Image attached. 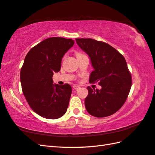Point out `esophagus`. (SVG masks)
Instances as JSON below:
<instances>
[{"instance_id": "obj_1", "label": "esophagus", "mask_w": 155, "mask_h": 155, "mask_svg": "<svg viewBox=\"0 0 155 155\" xmlns=\"http://www.w3.org/2000/svg\"><path fill=\"white\" fill-rule=\"evenodd\" d=\"M73 88L74 89H75V90H78V89H79L80 88V86L79 85H77V84H74V85H73Z\"/></svg>"}]
</instances>
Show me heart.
<instances>
[{
  "label": "heart",
  "mask_w": 155,
  "mask_h": 155,
  "mask_svg": "<svg viewBox=\"0 0 155 155\" xmlns=\"http://www.w3.org/2000/svg\"><path fill=\"white\" fill-rule=\"evenodd\" d=\"M81 54H83V53H81V52H77V53L76 54V56H77H77H79V55H81Z\"/></svg>",
  "instance_id": "1"
}]
</instances>
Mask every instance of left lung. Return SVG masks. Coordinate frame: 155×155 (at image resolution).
<instances>
[{
  "label": "left lung",
  "instance_id": "1",
  "mask_svg": "<svg viewBox=\"0 0 155 155\" xmlns=\"http://www.w3.org/2000/svg\"><path fill=\"white\" fill-rule=\"evenodd\" d=\"M77 45L91 58L94 71L89 82L101 85V90L88 87L84 104L95 117H106L116 113L127 101L132 77L124 57L106 42L93 38H76Z\"/></svg>",
  "mask_w": 155,
  "mask_h": 155
}]
</instances>
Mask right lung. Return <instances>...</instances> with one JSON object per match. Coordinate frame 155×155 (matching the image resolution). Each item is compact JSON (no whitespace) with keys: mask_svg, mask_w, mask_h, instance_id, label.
<instances>
[{"mask_svg":"<svg viewBox=\"0 0 155 155\" xmlns=\"http://www.w3.org/2000/svg\"><path fill=\"white\" fill-rule=\"evenodd\" d=\"M71 38L45 39L27 53L21 70L22 93L32 110L47 119L65 114L72 93L70 84H53L54 72L61 70L64 54L73 46Z\"/></svg>","mask_w":155,"mask_h":155,"instance_id":"add662e5","label":"right lung"}]
</instances>
